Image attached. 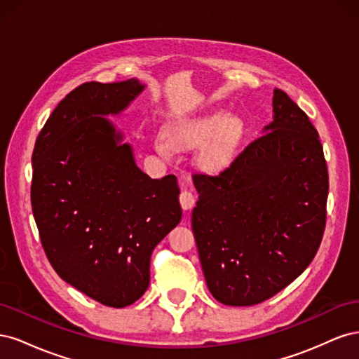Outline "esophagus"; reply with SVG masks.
I'll list each match as a JSON object with an SVG mask.
<instances>
[{
  "label": "esophagus",
  "mask_w": 359,
  "mask_h": 359,
  "mask_svg": "<svg viewBox=\"0 0 359 359\" xmlns=\"http://www.w3.org/2000/svg\"><path fill=\"white\" fill-rule=\"evenodd\" d=\"M180 203H181L184 211H190V210H193L194 203H196V198H194V194L191 191L182 190L180 193Z\"/></svg>",
  "instance_id": "1"
}]
</instances>
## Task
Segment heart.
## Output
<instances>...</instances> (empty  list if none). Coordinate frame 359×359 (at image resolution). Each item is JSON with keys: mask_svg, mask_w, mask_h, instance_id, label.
Here are the masks:
<instances>
[{"mask_svg": "<svg viewBox=\"0 0 359 359\" xmlns=\"http://www.w3.org/2000/svg\"><path fill=\"white\" fill-rule=\"evenodd\" d=\"M241 123L224 114H208L194 119L172 124L165 136H157L156 149L163 157H172L173 149H193L203 147L199 165L206 172L223 170L235 153L241 139Z\"/></svg>", "mask_w": 359, "mask_h": 359, "instance_id": "obj_1", "label": "heart"}]
</instances>
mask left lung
<instances>
[{"mask_svg":"<svg viewBox=\"0 0 359 359\" xmlns=\"http://www.w3.org/2000/svg\"><path fill=\"white\" fill-rule=\"evenodd\" d=\"M264 130L217 177L193 175L191 229L206 285L226 306H255L290 285L316 256L327 223L318 130L278 88Z\"/></svg>","mask_w":359,"mask_h":359,"instance_id":"8db88e82","label":"left lung"}]
</instances>
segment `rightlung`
I'll list each match as a JSON object with an SVG mask.
<instances>
[{
  "instance_id": "obj_1",
  "label": "right lung",
  "mask_w": 359,
  "mask_h": 359,
  "mask_svg": "<svg viewBox=\"0 0 359 359\" xmlns=\"http://www.w3.org/2000/svg\"><path fill=\"white\" fill-rule=\"evenodd\" d=\"M144 88L137 79L82 83L53 109L32 151L31 206L50 265L115 309L144 295L153 250L182 215L177 177L149 178L104 118Z\"/></svg>"
}]
</instances>
